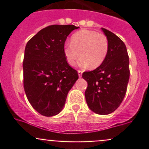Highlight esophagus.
<instances>
[{
	"label": "esophagus",
	"instance_id": "34e87169",
	"mask_svg": "<svg viewBox=\"0 0 149 149\" xmlns=\"http://www.w3.org/2000/svg\"><path fill=\"white\" fill-rule=\"evenodd\" d=\"M82 73H83V72H82L81 70H78V74H79V78L81 77V76H82Z\"/></svg>",
	"mask_w": 149,
	"mask_h": 149
}]
</instances>
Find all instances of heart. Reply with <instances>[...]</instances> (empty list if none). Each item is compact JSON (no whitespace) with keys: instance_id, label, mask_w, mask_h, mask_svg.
Returning a JSON list of instances; mask_svg holds the SVG:
<instances>
[{"instance_id":"obj_1","label":"heart","mask_w":149,"mask_h":149,"mask_svg":"<svg viewBox=\"0 0 149 149\" xmlns=\"http://www.w3.org/2000/svg\"><path fill=\"white\" fill-rule=\"evenodd\" d=\"M109 49V42L106 35L96 31L82 29L73 34L70 43L63 47V53L68 63L73 66L79 57L81 67L90 65L96 68L101 65Z\"/></svg>"}]
</instances>
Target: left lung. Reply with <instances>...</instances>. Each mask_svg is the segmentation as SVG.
I'll list each match as a JSON object with an SVG mask.
<instances>
[{
	"label": "left lung",
	"instance_id": "1",
	"mask_svg": "<svg viewBox=\"0 0 149 149\" xmlns=\"http://www.w3.org/2000/svg\"><path fill=\"white\" fill-rule=\"evenodd\" d=\"M102 30L109 42V49L101 65L82 77L88 84L85 91L87 105L92 112L108 115L120 105L130 77L129 57L125 43L106 29Z\"/></svg>",
	"mask_w": 149,
	"mask_h": 149
}]
</instances>
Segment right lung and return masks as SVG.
Instances as JSON below:
<instances>
[{
    "instance_id": "add662e5",
    "label": "right lung",
    "mask_w": 149,
    "mask_h": 149,
    "mask_svg": "<svg viewBox=\"0 0 149 149\" xmlns=\"http://www.w3.org/2000/svg\"><path fill=\"white\" fill-rule=\"evenodd\" d=\"M74 25H51L40 30L26 44L23 62L24 87L29 102L46 117L59 114L68 91L79 79L67 63L63 47Z\"/></svg>"
}]
</instances>
